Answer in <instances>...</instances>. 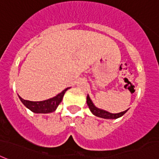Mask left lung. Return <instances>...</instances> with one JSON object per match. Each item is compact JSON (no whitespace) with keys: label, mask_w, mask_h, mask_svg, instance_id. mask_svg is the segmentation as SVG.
Masks as SVG:
<instances>
[{"label":"left lung","mask_w":159,"mask_h":159,"mask_svg":"<svg viewBox=\"0 0 159 159\" xmlns=\"http://www.w3.org/2000/svg\"><path fill=\"white\" fill-rule=\"evenodd\" d=\"M86 103H87V105H88L90 110L92 112V113L94 115L97 116V117H102V118H107V119H115V118H118V117H122L124 113H126V112L127 111V109L123 112H121V113H111L107 112L105 110H102V109H98L94 105V104L92 103L91 100L89 97V95H87V97H86Z\"/></svg>","instance_id":"1"}]
</instances>
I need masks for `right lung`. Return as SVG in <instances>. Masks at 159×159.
Returning a JSON list of instances; mask_svg holds the SVG:
<instances>
[{
    "label": "right lung",
    "mask_w": 159,
    "mask_h": 159,
    "mask_svg": "<svg viewBox=\"0 0 159 159\" xmlns=\"http://www.w3.org/2000/svg\"><path fill=\"white\" fill-rule=\"evenodd\" d=\"M69 88H66L65 90L59 93L55 97L49 99V100H43V101H30V100H25L20 96H19L22 103L25 105L28 109L33 111V113H49L56 109L60 102L63 100L64 93Z\"/></svg>",
    "instance_id": "1"
}]
</instances>
